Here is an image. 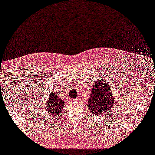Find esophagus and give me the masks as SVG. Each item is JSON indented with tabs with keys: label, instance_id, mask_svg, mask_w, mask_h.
I'll use <instances>...</instances> for the list:
<instances>
[{
	"label": "esophagus",
	"instance_id": "1",
	"mask_svg": "<svg viewBox=\"0 0 155 155\" xmlns=\"http://www.w3.org/2000/svg\"><path fill=\"white\" fill-rule=\"evenodd\" d=\"M74 101H79V99L76 98V99H74Z\"/></svg>",
	"mask_w": 155,
	"mask_h": 155
}]
</instances>
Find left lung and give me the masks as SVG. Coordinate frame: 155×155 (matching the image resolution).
<instances>
[{
    "mask_svg": "<svg viewBox=\"0 0 155 155\" xmlns=\"http://www.w3.org/2000/svg\"><path fill=\"white\" fill-rule=\"evenodd\" d=\"M89 111L94 115H101L110 110L114 105V95L109 84L100 79L95 82L88 99Z\"/></svg>",
    "mask_w": 155,
    "mask_h": 155,
    "instance_id": "left-lung-1",
    "label": "left lung"
}]
</instances>
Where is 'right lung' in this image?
Listing matches in <instances>:
<instances>
[{
  "mask_svg": "<svg viewBox=\"0 0 155 155\" xmlns=\"http://www.w3.org/2000/svg\"><path fill=\"white\" fill-rule=\"evenodd\" d=\"M64 104L65 102L59 98L56 93L52 91L46 104L47 112L51 115H58L63 110Z\"/></svg>",
  "mask_w": 155,
  "mask_h": 155,
  "instance_id": "right-lung-1",
  "label": "right lung"
}]
</instances>
